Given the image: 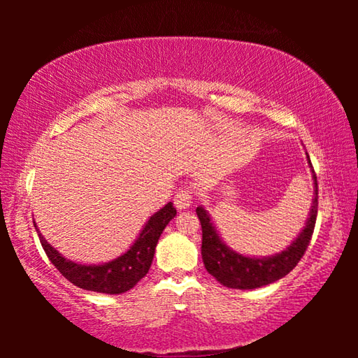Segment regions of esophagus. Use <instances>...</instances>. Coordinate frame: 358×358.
Listing matches in <instances>:
<instances>
[{
  "mask_svg": "<svg viewBox=\"0 0 358 358\" xmlns=\"http://www.w3.org/2000/svg\"><path fill=\"white\" fill-rule=\"evenodd\" d=\"M173 203H175V207H177V210H180V211L189 208L191 203H192V194H191V191L178 189L177 194H175Z\"/></svg>",
  "mask_w": 358,
  "mask_h": 358,
  "instance_id": "34e87169",
  "label": "esophagus"
}]
</instances>
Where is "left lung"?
I'll return each instance as SVG.
<instances>
[{
	"instance_id": "8db88e82",
	"label": "left lung",
	"mask_w": 358,
	"mask_h": 358,
	"mask_svg": "<svg viewBox=\"0 0 358 358\" xmlns=\"http://www.w3.org/2000/svg\"><path fill=\"white\" fill-rule=\"evenodd\" d=\"M308 166L311 169L314 181V199L311 203L310 216L305 227L286 250L268 257L243 256L221 240L208 211L197 207L196 213L202 224V259L208 273L216 278L222 286L230 289H257L275 282L286 276L305 254L313 237L317 216V177L314 173L310 156L306 153Z\"/></svg>"
}]
</instances>
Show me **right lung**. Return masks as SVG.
Here are the masks:
<instances>
[{"mask_svg":"<svg viewBox=\"0 0 358 358\" xmlns=\"http://www.w3.org/2000/svg\"><path fill=\"white\" fill-rule=\"evenodd\" d=\"M175 215H177V210L173 208V203H166L159 211L150 216V220L145 222L137 240L131 245L128 251L110 260V262L99 265L77 264L66 259L50 243H47L36 222L34 227L47 257L50 259V262L57 266V270L66 280L85 290L113 295L128 292L148 273L151 262H153L157 240Z\"/></svg>","mask_w":358,"mask_h":358,"instance_id":"obj_1","label":"right lung"}]
</instances>
